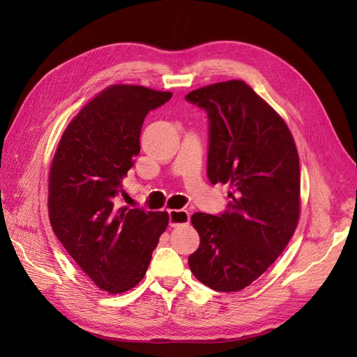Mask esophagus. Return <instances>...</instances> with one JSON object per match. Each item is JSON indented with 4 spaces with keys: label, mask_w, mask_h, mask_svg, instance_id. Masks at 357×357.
Here are the masks:
<instances>
[{
    "label": "esophagus",
    "mask_w": 357,
    "mask_h": 357,
    "mask_svg": "<svg viewBox=\"0 0 357 357\" xmlns=\"http://www.w3.org/2000/svg\"><path fill=\"white\" fill-rule=\"evenodd\" d=\"M190 222V213L184 208H174L169 210V224L172 227H178V225H184Z\"/></svg>",
    "instance_id": "1"
}]
</instances>
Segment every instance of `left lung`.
<instances>
[{
  "mask_svg": "<svg viewBox=\"0 0 357 357\" xmlns=\"http://www.w3.org/2000/svg\"><path fill=\"white\" fill-rule=\"evenodd\" d=\"M185 100L207 112L210 183L231 185L225 211L192 216L201 242L188 267L215 291H239L278 259L298 225V150L284 119L244 81L193 90Z\"/></svg>",
  "mask_w": 357,
  "mask_h": 357,
  "instance_id": "left-lung-1",
  "label": "left lung"
}]
</instances>
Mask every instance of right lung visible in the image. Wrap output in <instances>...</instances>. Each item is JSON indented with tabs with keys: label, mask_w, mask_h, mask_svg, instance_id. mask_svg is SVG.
Here are the masks:
<instances>
[{
	"label": "right lung",
	"mask_w": 357,
	"mask_h": 357,
	"mask_svg": "<svg viewBox=\"0 0 357 357\" xmlns=\"http://www.w3.org/2000/svg\"><path fill=\"white\" fill-rule=\"evenodd\" d=\"M170 98L142 86L105 89L67 126L53 156V233L95 285L113 294L141 282L169 224L165 211L121 206L118 196L139 153L144 119Z\"/></svg>",
	"instance_id": "add662e5"
}]
</instances>
